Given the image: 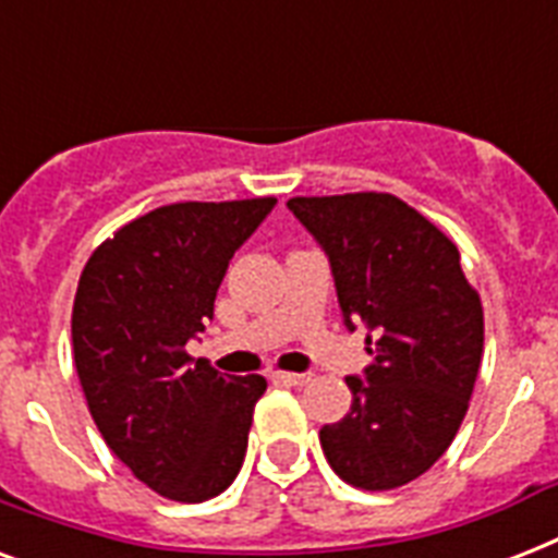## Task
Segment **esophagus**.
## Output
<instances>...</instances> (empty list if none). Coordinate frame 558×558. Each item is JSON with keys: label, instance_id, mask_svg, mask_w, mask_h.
Here are the masks:
<instances>
[{"label": "esophagus", "instance_id": "esophagus-1", "mask_svg": "<svg viewBox=\"0 0 558 558\" xmlns=\"http://www.w3.org/2000/svg\"><path fill=\"white\" fill-rule=\"evenodd\" d=\"M275 379L283 381V385H295V388H301V385H306V381L313 379V373H289V371H280V373H275Z\"/></svg>", "mask_w": 558, "mask_h": 558}]
</instances>
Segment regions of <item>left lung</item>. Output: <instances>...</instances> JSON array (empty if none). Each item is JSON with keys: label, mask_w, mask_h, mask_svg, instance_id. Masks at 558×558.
I'll return each mask as SVG.
<instances>
[{"label": "left lung", "mask_w": 558, "mask_h": 558, "mask_svg": "<svg viewBox=\"0 0 558 558\" xmlns=\"http://www.w3.org/2000/svg\"><path fill=\"white\" fill-rule=\"evenodd\" d=\"M330 260L348 330H367L353 405L322 428L332 472L359 489H397L437 463L466 416L484 356V306L458 245L390 193L287 202Z\"/></svg>", "instance_id": "obj_1"}]
</instances>
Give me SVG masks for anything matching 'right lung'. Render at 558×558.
Returning <instances> with one entry per match:
<instances>
[{"mask_svg":"<svg viewBox=\"0 0 558 558\" xmlns=\"http://www.w3.org/2000/svg\"><path fill=\"white\" fill-rule=\"evenodd\" d=\"M275 196L177 202L118 228L83 266L72 310L74 367L116 458L170 501L199 504L243 466L266 379L187 356L214 318L228 260Z\"/></svg>","mask_w":558,"mask_h":558,"instance_id":"right-lung-1","label":"right lung"}]
</instances>
